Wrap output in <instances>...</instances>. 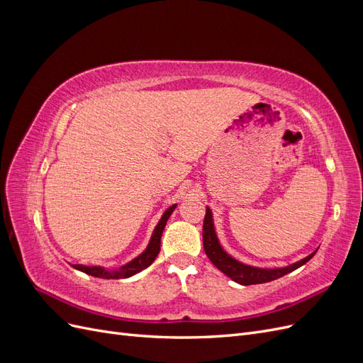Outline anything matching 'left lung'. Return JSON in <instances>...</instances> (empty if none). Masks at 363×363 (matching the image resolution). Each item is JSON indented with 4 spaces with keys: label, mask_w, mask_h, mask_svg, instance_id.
Wrapping results in <instances>:
<instances>
[{
    "label": "left lung",
    "mask_w": 363,
    "mask_h": 363,
    "mask_svg": "<svg viewBox=\"0 0 363 363\" xmlns=\"http://www.w3.org/2000/svg\"><path fill=\"white\" fill-rule=\"evenodd\" d=\"M203 247L207 257L211 259V262L219 271L224 272L225 276L232 279L233 281L244 284V286H248V284L268 283L286 276V274L298 269L300 267L304 265V263L309 262L316 252L315 250L307 257L292 263V265L281 267V268H259V267L247 265V263L239 262L233 256H230L228 252L223 248L216 235L213 213L208 207H206V216H204V224H203Z\"/></svg>",
    "instance_id": "left-lung-1"
}]
</instances>
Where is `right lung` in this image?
Segmentation results:
<instances>
[{"label":"right lung","mask_w":363,"mask_h":363,"mask_svg":"<svg viewBox=\"0 0 363 363\" xmlns=\"http://www.w3.org/2000/svg\"><path fill=\"white\" fill-rule=\"evenodd\" d=\"M175 207H177V204H172L163 212L157 225L155 227V230H152V235H151V239H150L147 248L142 251L138 257L127 262L125 265L115 268V269L104 268V267H89V265H72V268L79 269V271L87 274V276H92V277L116 279V280L118 279H128L131 276H135V274L144 271L145 268H148L151 265L152 262L156 260V257L159 255L162 233H163L164 225H167V221L169 219L171 213L175 211Z\"/></svg>","instance_id":"1"}]
</instances>
